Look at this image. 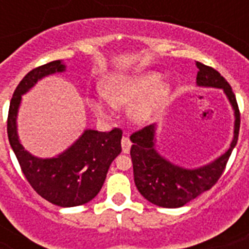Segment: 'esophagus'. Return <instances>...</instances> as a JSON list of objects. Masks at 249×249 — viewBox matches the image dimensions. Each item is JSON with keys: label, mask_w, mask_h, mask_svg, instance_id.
<instances>
[{"label": "esophagus", "mask_w": 249, "mask_h": 249, "mask_svg": "<svg viewBox=\"0 0 249 249\" xmlns=\"http://www.w3.org/2000/svg\"><path fill=\"white\" fill-rule=\"evenodd\" d=\"M121 147H123V152L124 154H128L130 151V147H132V142L129 140L128 137H123L121 140Z\"/></svg>", "instance_id": "obj_1"}]
</instances>
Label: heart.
<instances>
[{
  "label": "heart",
  "mask_w": 249,
  "mask_h": 249,
  "mask_svg": "<svg viewBox=\"0 0 249 249\" xmlns=\"http://www.w3.org/2000/svg\"><path fill=\"white\" fill-rule=\"evenodd\" d=\"M161 75L146 71L134 76L111 77L103 85V95L116 108H128L129 117L136 124H143L154 115L158 106L166 98L170 85L160 81ZM91 108L102 119L108 117V111L99 101L91 102Z\"/></svg>",
  "instance_id": "1"
}]
</instances>
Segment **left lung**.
I'll return each mask as SVG.
<instances>
[{"label": "left lung", "instance_id": "1", "mask_svg": "<svg viewBox=\"0 0 249 249\" xmlns=\"http://www.w3.org/2000/svg\"><path fill=\"white\" fill-rule=\"evenodd\" d=\"M196 85L216 88L225 93L234 109V137L225 154L207 165L195 169L173 164L156 150V124L133 133L130 156L134 182L141 195L163 208H179L212 187L224 172L239 136L240 113L231 86L212 67L196 62Z\"/></svg>", "mask_w": 249, "mask_h": 249}]
</instances>
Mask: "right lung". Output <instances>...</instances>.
<instances>
[{
  "mask_svg": "<svg viewBox=\"0 0 249 249\" xmlns=\"http://www.w3.org/2000/svg\"><path fill=\"white\" fill-rule=\"evenodd\" d=\"M66 71L62 60H54L28 72L14 91L7 117L10 146L21 172L38 195L58 207H77L97 196L113 159L121 152L120 129L98 132L85 129L79 140L55 158H37L23 147L18 136V112L21 95L46 76Z\"/></svg>",
  "mask_w": 249,
  "mask_h": 249,
  "instance_id": "add662e5",
  "label": "right lung"
}]
</instances>
